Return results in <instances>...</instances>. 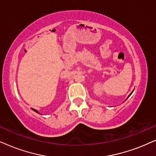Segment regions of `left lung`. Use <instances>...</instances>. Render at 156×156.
<instances>
[{
	"mask_svg": "<svg viewBox=\"0 0 156 156\" xmlns=\"http://www.w3.org/2000/svg\"><path fill=\"white\" fill-rule=\"evenodd\" d=\"M132 93H133V92H132ZM132 93H130V95H128V97H129V96H130V95H131V94H132Z\"/></svg>",
	"mask_w": 156,
	"mask_h": 156,
	"instance_id": "obj_1",
	"label": "left lung"
}]
</instances>
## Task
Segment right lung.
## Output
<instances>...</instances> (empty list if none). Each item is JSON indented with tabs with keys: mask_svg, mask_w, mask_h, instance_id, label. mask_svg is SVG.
I'll use <instances>...</instances> for the list:
<instances>
[{
	"mask_svg": "<svg viewBox=\"0 0 156 156\" xmlns=\"http://www.w3.org/2000/svg\"><path fill=\"white\" fill-rule=\"evenodd\" d=\"M32 109H33V111H34L35 112H36V113H38V111H37L36 109H33V108H32Z\"/></svg>",
	"mask_w": 156,
	"mask_h": 156,
	"instance_id": "obj_1",
	"label": "right lung"
}]
</instances>
